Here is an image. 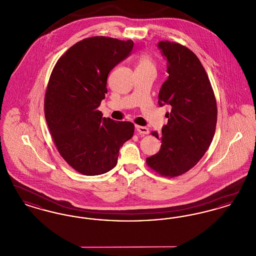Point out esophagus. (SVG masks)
Returning <instances> with one entry per match:
<instances>
[{
  "instance_id": "34e87169",
  "label": "esophagus",
  "mask_w": 256,
  "mask_h": 256,
  "mask_svg": "<svg viewBox=\"0 0 256 256\" xmlns=\"http://www.w3.org/2000/svg\"><path fill=\"white\" fill-rule=\"evenodd\" d=\"M135 130H137V132L139 134H148V128L146 126H135Z\"/></svg>"
}]
</instances>
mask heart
<instances>
[{"instance_id": "1", "label": "heart", "mask_w": 256, "mask_h": 256, "mask_svg": "<svg viewBox=\"0 0 256 256\" xmlns=\"http://www.w3.org/2000/svg\"><path fill=\"white\" fill-rule=\"evenodd\" d=\"M136 69H154V70H156V62L150 54L144 52L137 60Z\"/></svg>"}]
</instances>
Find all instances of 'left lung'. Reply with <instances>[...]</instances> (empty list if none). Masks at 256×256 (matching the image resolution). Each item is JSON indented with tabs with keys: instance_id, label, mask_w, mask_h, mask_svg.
Here are the masks:
<instances>
[{
	"instance_id": "1",
	"label": "left lung",
	"mask_w": 256,
	"mask_h": 256,
	"mask_svg": "<svg viewBox=\"0 0 256 256\" xmlns=\"http://www.w3.org/2000/svg\"><path fill=\"white\" fill-rule=\"evenodd\" d=\"M167 61V80L158 94V104L170 106L168 122L159 135L158 152L146 164L164 176H178L193 168L204 156L215 134L217 104L206 72L195 54L178 43L158 44Z\"/></svg>"
}]
</instances>
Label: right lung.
Returning a JSON list of instances; mask_svg holds the SVG:
<instances>
[{
    "label": "right lung",
    "instance_id": "obj_1",
    "mask_svg": "<svg viewBox=\"0 0 256 256\" xmlns=\"http://www.w3.org/2000/svg\"><path fill=\"white\" fill-rule=\"evenodd\" d=\"M134 41L94 36L76 43L56 62L45 96V118L61 156L78 172L113 169L120 148L134 132L130 122L102 117L110 71L126 60Z\"/></svg>",
    "mask_w": 256,
    "mask_h": 256
}]
</instances>
